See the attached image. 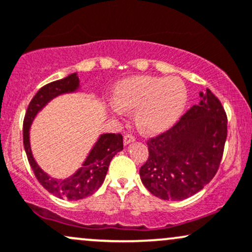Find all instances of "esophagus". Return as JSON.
I'll return each mask as SVG.
<instances>
[{
    "label": "esophagus",
    "mask_w": 252,
    "mask_h": 252,
    "mask_svg": "<svg viewBox=\"0 0 252 252\" xmlns=\"http://www.w3.org/2000/svg\"><path fill=\"white\" fill-rule=\"evenodd\" d=\"M136 140L135 139V136H132V135H130V134H126V136H124V145H129V143L130 142H134V141Z\"/></svg>",
    "instance_id": "esophagus-1"
}]
</instances>
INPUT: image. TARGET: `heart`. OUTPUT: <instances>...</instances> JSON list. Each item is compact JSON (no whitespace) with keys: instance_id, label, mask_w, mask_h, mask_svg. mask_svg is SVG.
<instances>
[{"instance_id":"heart-1","label":"heart","mask_w":252,"mask_h":252,"mask_svg":"<svg viewBox=\"0 0 252 252\" xmlns=\"http://www.w3.org/2000/svg\"><path fill=\"white\" fill-rule=\"evenodd\" d=\"M113 103L118 112L137 110V126L148 134H157L170 128L182 115L187 88L178 77H129L116 87Z\"/></svg>"}]
</instances>
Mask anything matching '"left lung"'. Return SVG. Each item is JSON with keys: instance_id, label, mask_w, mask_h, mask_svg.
Segmentation results:
<instances>
[{"instance_id": "left-lung-1", "label": "left lung", "mask_w": 252, "mask_h": 252, "mask_svg": "<svg viewBox=\"0 0 252 252\" xmlns=\"http://www.w3.org/2000/svg\"><path fill=\"white\" fill-rule=\"evenodd\" d=\"M172 128L147 141L148 159L140 168L143 185L161 200L181 201L212 181L222 159L227 116L211 90L200 93Z\"/></svg>"}]
</instances>
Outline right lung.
<instances>
[{"label": "right lung", "instance_id": "1", "mask_svg": "<svg viewBox=\"0 0 252 252\" xmlns=\"http://www.w3.org/2000/svg\"><path fill=\"white\" fill-rule=\"evenodd\" d=\"M79 76L76 73H73L64 79L43 86L30 101L25 113L23 129L25 152L35 178L50 193L70 201L81 200L94 193L104 183L112 158L123 149V136L121 134H103L96 141L82 166L69 178H51L38 166L35 160L33 159L31 147H30L29 131L32 121L51 99L63 93L75 92L79 88Z\"/></svg>", "mask_w": 252, "mask_h": 252}]
</instances>
